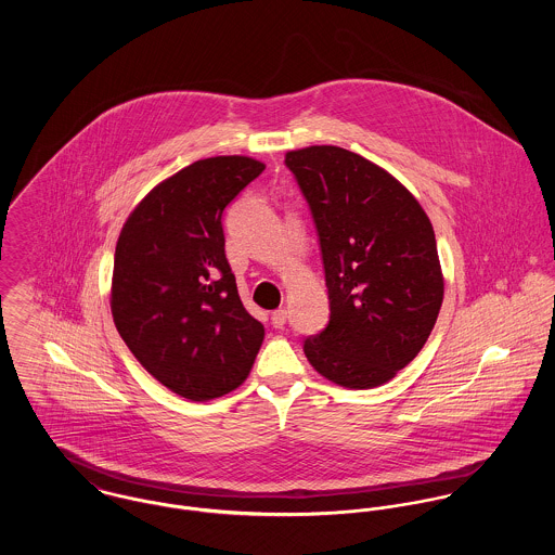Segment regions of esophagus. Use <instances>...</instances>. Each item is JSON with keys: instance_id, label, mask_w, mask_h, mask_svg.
Wrapping results in <instances>:
<instances>
[{"instance_id": "1", "label": "esophagus", "mask_w": 555, "mask_h": 555, "mask_svg": "<svg viewBox=\"0 0 555 555\" xmlns=\"http://www.w3.org/2000/svg\"><path fill=\"white\" fill-rule=\"evenodd\" d=\"M286 320H288V312H286L284 308H280V310H275V312L271 314V324H273L275 328H282V326L286 324Z\"/></svg>"}]
</instances>
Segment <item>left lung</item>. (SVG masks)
<instances>
[{
  "label": "left lung",
  "mask_w": 555,
  "mask_h": 555,
  "mask_svg": "<svg viewBox=\"0 0 555 555\" xmlns=\"http://www.w3.org/2000/svg\"><path fill=\"white\" fill-rule=\"evenodd\" d=\"M317 224L328 324L304 350L346 389L389 383L425 346L444 297L436 235L418 201L374 162L333 145L286 154Z\"/></svg>",
  "instance_id": "left-lung-1"
}]
</instances>
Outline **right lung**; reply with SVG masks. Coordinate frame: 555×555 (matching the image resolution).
<instances>
[{
    "instance_id": "1",
    "label": "right lung",
    "mask_w": 555,
    "mask_h": 555,
    "mask_svg": "<svg viewBox=\"0 0 555 555\" xmlns=\"http://www.w3.org/2000/svg\"><path fill=\"white\" fill-rule=\"evenodd\" d=\"M262 170L245 156L181 168L137 205L115 247V326L156 380L192 401L237 389L264 339L238 299L222 229L227 205Z\"/></svg>"
}]
</instances>
